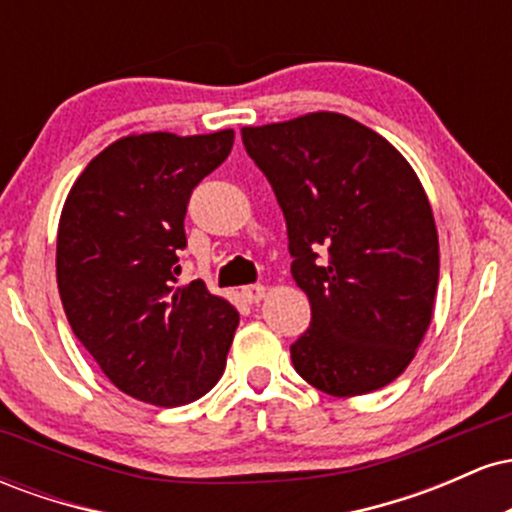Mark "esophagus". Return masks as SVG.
<instances>
[{
	"mask_svg": "<svg viewBox=\"0 0 512 512\" xmlns=\"http://www.w3.org/2000/svg\"><path fill=\"white\" fill-rule=\"evenodd\" d=\"M264 296H267V289H264L262 284L245 286V289H243V298H245V301H248V303H260Z\"/></svg>",
	"mask_w": 512,
	"mask_h": 512,
	"instance_id": "obj_1",
	"label": "esophagus"
}]
</instances>
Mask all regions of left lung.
Instances as JSON below:
<instances>
[{
  "label": "left lung",
  "mask_w": 512,
  "mask_h": 512,
  "mask_svg": "<svg viewBox=\"0 0 512 512\" xmlns=\"http://www.w3.org/2000/svg\"><path fill=\"white\" fill-rule=\"evenodd\" d=\"M240 134L284 211L291 274L313 310L293 368L332 397L390 385L436 305L438 231L419 175L385 137L330 110Z\"/></svg>",
  "instance_id": "8db88e82"
}]
</instances>
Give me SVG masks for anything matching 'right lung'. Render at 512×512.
Segmentation results:
<instances>
[{"mask_svg": "<svg viewBox=\"0 0 512 512\" xmlns=\"http://www.w3.org/2000/svg\"><path fill=\"white\" fill-rule=\"evenodd\" d=\"M233 137L129 134L91 158L64 199V313L110 383L139 402L182 407L226 370L240 315L204 281L178 286V250L192 190L226 161Z\"/></svg>", "mask_w": 512, "mask_h": 512, "instance_id": "right-lung-1", "label": "right lung"}]
</instances>
